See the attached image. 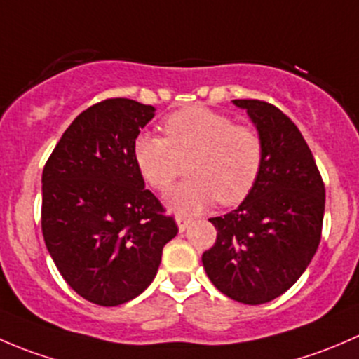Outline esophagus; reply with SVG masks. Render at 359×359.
Returning a JSON list of instances; mask_svg holds the SVG:
<instances>
[{
  "instance_id": "34e87169",
  "label": "esophagus",
  "mask_w": 359,
  "mask_h": 359,
  "mask_svg": "<svg viewBox=\"0 0 359 359\" xmlns=\"http://www.w3.org/2000/svg\"><path fill=\"white\" fill-rule=\"evenodd\" d=\"M175 222H177V226H179L180 233H184V231L187 229V226H189V224H191V219H189V217L177 215V217H175Z\"/></svg>"
}]
</instances>
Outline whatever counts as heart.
<instances>
[{
  "instance_id": "heart-1",
  "label": "heart",
  "mask_w": 359,
  "mask_h": 359,
  "mask_svg": "<svg viewBox=\"0 0 359 359\" xmlns=\"http://www.w3.org/2000/svg\"><path fill=\"white\" fill-rule=\"evenodd\" d=\"M163 137L139 133L132 158L144 182L165 194L187 161L191 177L168 198L177 213H196L219 201L238 205L252 193L264 165V142L257 130L236 125L231 116L203 106H189L168 114Z\"/></svg>"
}]
</instances>
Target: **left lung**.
I'll use <instances>...</instances> for the list:
<instances>
[{"label":"left lung","instance_id":"left-lung-1","mask_svg":"<svg viewBox=\"0 0 359 359\" xmlns=\"http://www.w3.org/2000/svg\"><path fill=\"white\" fill-rule=\"evenodd\" d=\"M247 109L264 142V165L252 193L233 212L213 217L212 248L203 253L210 281L238 302L276 299L309 266L321 240L325 184L295 123L276 106L233 100Z\"/></svg>","mask_w":359,"mask_h":359}]
</instances>
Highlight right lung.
<instances>
[{
  "mask_svg": "<svg viewBox=\"0 0 359 359\" xmlns=\"http://www.w3.org/2000/svg\"><path fill=\"white\" fill-rule=\"evenodd\" d=\"M154 107L106 99L83 111L43 168L41 231L66 283L111 307L140 295L177 236L173 217L144 187L132 142Z\"/></svg>",
  "mask_w": 359,
  "mask_h": 359,
  "instance_id": "add662e5",
  "label": "right lung"
}]
</instances>
